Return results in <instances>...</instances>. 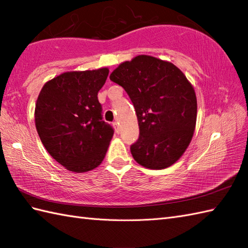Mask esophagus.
Here are the masks:
<instances>
[{"label": "esophagus", "mask_w": 248, "mask_h": 248, "mask_svg": "<svg viewBox=\"0 0 248 248\" xmlns=\"http://www.w3.org/2000/svg\"><path fill=\"white\" fill-rule=\"evenodd\" d=\"M113 125H114V128H115V131H116V133H119V125H118V123H113Z\"/></svg>", "instance_id": "esophagus-1"}]
</instances>
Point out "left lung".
Returning <instances> with one entry per match:
<instances>
[{
	"label": "left lung",
	"mask_w": 248,
	"mask_h": 248,
	"mask_svg": "<svg viewBox=\"0 0 248 248\" xmlns=\"http://www.w3.org/2000/svg\"><path fill=\"white\" fill-rule=\"evenodd\" d=\"M110 81L123 86L139 120L131 154L140 165L164 170L180 159L196 127L197 99L184 73L170 62L138 55L121 62Z\"/></svg>",
	"instance_id": "1"
}]
</instances>
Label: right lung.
<instances>
[{"instance_id":"1","label":"right lung","mask_w":248,"mask_h":248,"mask_svg":"<svg viewBox=\"0 0 248 248\" xmlns=\"http://www.w3.org/2000/svg\"><path fill=\"white\" fill-rule=\"evenodd\" d=\"M108 68L68 71L46 82L35 107V124L41 143L53 159L75 172L101 164L114 130L102 120L98 92Z\"/></svg>"}]
</instances>
